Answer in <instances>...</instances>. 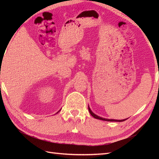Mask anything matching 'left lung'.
I'll use <instances>...</instances> for the list:
<instances>
[{"mask_svg":"<svg viewBox=\"0 0 159 159\" xmlns=\"http://www.w3.org/2000/svg\"><path fill=\"white\" fill-rule=\"evenodd\" d=\"M88 109H89V111L90 113V114L91 115V116L93 117L95 119H99V120H103V121H116V122H122V121H125V120H127V119H121V120H117V119H106V118H103V117H101L99 116H98V115H95V113H93L92 112V111L91 110L90 107L88 106Z\"/></svg>","mask_w":159,"mask_h":159,"instance_id":"obj_1","label":"left lung"}]
</instances>
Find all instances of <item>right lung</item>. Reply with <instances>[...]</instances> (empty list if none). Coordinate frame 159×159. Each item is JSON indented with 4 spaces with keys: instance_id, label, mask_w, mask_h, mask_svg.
Returning a JSON list of instances; mask_svg holds the SVG:
<instances>
[{
    "instance_id": "obj_1",
    "label": "right lung",
    "mask_w": 159,
    "mask_h": 159,
    "mask_svg": "<svg viewBox=\"0 0 159 159\" xmlns=\"http://www.w3.org/2000/svg\"><path fill=\"white\" fill-rule=\"evenodd\" d=\"M60 110H61V109H60ZM59 111H57V113H58V112H59Z\"/></svg>"
}]
</instances>
